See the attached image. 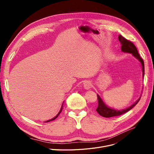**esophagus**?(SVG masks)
Instances as JSON below:
<instances>
[{
  "label": "esophagus",
  "instance_id": "obj_1",
  "mask_svg": "<svg viewBox=\"0 0 154 154\" xmlns=\"http://www.w3.org/2000/svg\"><path fill=\"white\" fill-rule=\"evenodd\" d=\"M83 87L85 88V89H91L92 87V83L90 80H86L84 83H83Z\"/></svg>",
  "mask_w": 154,
  "mask_h": 154
}]
</instances>
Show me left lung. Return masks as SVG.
<instances>
[{
    "label": "left lung",
    "instance_id": "1",
    "mask_svg": "<svg viewBox=\"0 0 154 154\" xmlns=\"http://www.w3.org/2000/svg\"><path fill=\"white\" fill-rule=\"evenodd\" d=\"M119 41L120 42L121 44H122V50L123 52L132 53L134 57L136 58H137L139 60V62L141 63L142 68H143V76H144V61L142 59V58L140 57V55H139V54L138 53V51L136 46H135V45L131 41L126 39L122 35H119ZM97 101H98V106L97 107L96 111L100 116H103V117H105V118H110V117H114V116H118L127 112L128 111L131 110L135 105H137L139 101L141 99V97H140L138 100H137L132 105L129 106L127 109L123 110H116L114 109H112L109 108V107L106 106L105 104L103 102V101H102V100L100 98V97L98 95H97Z\"/></svg>",
    "mask_w": 154,
    "mask_h": 154
}]
</instances>
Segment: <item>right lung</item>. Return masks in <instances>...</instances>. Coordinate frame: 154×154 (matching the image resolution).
Here are the masks:
<instances>
[{
    "instance_id": "1",
    "label": "right lung",
    "mask_w": 154,
    "mask_h": 154,
    "mask_svg": "<svg viewBox=\"0 0 154 154\" xmlns=\"http://www.w3.org/2000/svg\"><path fill=\"white\" fill-rule=\"evenodd\" d=\"M62 109H63V107L62 106V109H61V110H60V112H59V113H58V114H57V116H55V117H54V118H53L52 119H51V120H49V121H47V122H50V121H53V120H54V119H55L56 118H57L58 117V116H59V114H60V112H62Z\"/></svg>"
}]
</instances>
